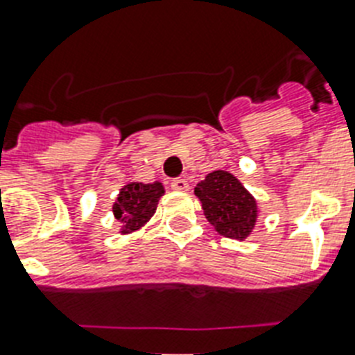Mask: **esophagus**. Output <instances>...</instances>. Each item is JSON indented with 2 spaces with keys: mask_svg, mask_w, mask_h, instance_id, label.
I'll return each mask as SVG.
<instances>
[{
  "mask_svg": "<svg viewBox=\"0 0 355 355\" xmlns=\"http://www.w3.org/2000/svg\"><path fill=\"white\" fill-rule=\"evenodd\" d=\"M171 187L175 191H187V189H189V184H187L186 178H175L171 182Z\"/></svg>",
  "mask_w": 355,
  "mask_h": 355,
  "instance_id": "34e87169",
  "label": "esophagus"
}]
</instances>
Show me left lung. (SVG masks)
Returning a JSON list of instances; mask_svg holds the SVG:
<instances>
[{
  "label": "left lung",
  "mask_w": 355,
  "mask_h": 355,
  "mask_svg": "<svg viewBox=\"0 0 355 355\" xmlns=\"http://www.w3.org/2000/svg\"><path fill=\"white\" fill-rule=\"evenodd\" d=\"M204 215L220 235L244 241L259 220V204L243 182L230 171H211L195 187Z\"/></svg>",
  "instance_id": "left-lung-1"
}]
</instances>
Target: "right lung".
Wrapping results in <instances>:
<instances>
[{"label": "right lung", "instance_id": "1", "mask_svg": "<svg viewBox=\"0 0 355 355\" xmlns=\"http://www.w3.org/2000/svg\"><path fill=\"white\" fill-rule=\"evenodd\" d=\"M166 189L162 182H128L120 189L116 200L112 204L114 218L120 223V233L138 232L149 223V218L155 215L158 200Z\"/></svg>", "mask_w": 355, "mask_h": 355}]
</instances>
